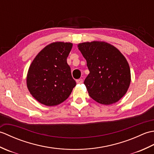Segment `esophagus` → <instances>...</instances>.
<instances>
[{"mask_svg": "<svg viewBox=\"0 0 154 154\" xmlns=\"http://www.w3.org/2000/svg\"><path fill=\"white\" fill-rule=\"evenodd\" d=\"M76 82H77V83H78V84H81V83H83V79H77V80L76 81Z\"/></svg>", "mask_w": 154, "mask_h": 154, "instance_id": "obj_1", "label": "esophagus"}]
</instances>
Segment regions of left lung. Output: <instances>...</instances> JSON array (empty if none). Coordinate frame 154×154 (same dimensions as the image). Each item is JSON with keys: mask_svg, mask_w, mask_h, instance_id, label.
<instances>
[{"mask_svg": "<svg viewBox=\"0 0 154 154\" xmlns=\"http://www.w3.org/2000/svg\"><path fill=\"white\" fill-rule=\"evenodd\" d=\"M77 46L90 72L84 81L89 96L105 105L119 101L126 93L131 81L125 57L104 42H84Z\"/></svg>", "mask_w": 154, "mask_h": 154, "instance_id": "left-lung-1", "label": "left lung"}]
</instances>
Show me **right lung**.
<instances>
[{
  "label": "right lung",
  "instance_id": "obj_1",
  "mask_svg": "<svg viewBox=\"0 0 154 154\" xmlns=\"http://www.w3.org/2000/svg\"><path fill=\"white\" fill-rule=\"evenodd\" d=\"M72 46L70 42H54L39 52L32 62L27 87L39 103L46 106L60 104L69 97L76 85L67 63Z\"/></svg>",
  "mask_w": 154,
  "mask_h": 154
}]
</instances>
